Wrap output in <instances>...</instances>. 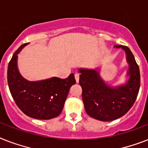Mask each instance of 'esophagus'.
I'll return each mask as SVG.
<instances>
[{"mask_svg":"<svg viewBox=\"0 0 148 148\" xmlns=\"http://www.w3.org/2000/svg\"><path fill=\"white\" fill-rule=\"evenodd\" d=\"M74 77H75V80H76L77 83L79 82V79H80V74H78V73H76V74H74Z\"/></svg>","mask_w":148,"mask_h":148,"instance_id":"esophagus-1","label":"esophagus"}]
</instances>
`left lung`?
<instances>
[{
    "label": "left lung",
    "mask_w": 148,
    "mask_h": 148,
    "mask_svg": "<svg viewBox=\"0 0 148 148\" xmlns=\"http://www.w3.org/2000/svg\"><path fill=\"white\" fill-rule=\"evenodd\" d=\"M122 48L126 54L128 63L129 80L125 84L112 87L99 76V71L90 69H80L79 84L82 87V99L86 112L90 117L108 122L117 119L128 112L138 94L140 84L139 67L129 48Z\"/></svg>",
    "instance_id": "obj_1"
}]
</instances>
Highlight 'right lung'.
Segmentation results:
<instances>
[{
	"label": "right lung",
	"mask_w": 148,
	"mask_h": 148,
	"mask_svg": "<svg viewBox=\"0 0 148 148\" xmlns=\"http://www.w3.org/2000/svg\"><path fill=\"white\" fill-rule=\"evenodd\" d=\"M27 43L14 52L8 68L10 91L18 107L26 116L36 119H51L59 116L72 85L74 74L68 78L51 77L39 81L24 79L17 68V54Z\"/></svg>",
	"instance_id": "obj_1"
}]
</instances>
